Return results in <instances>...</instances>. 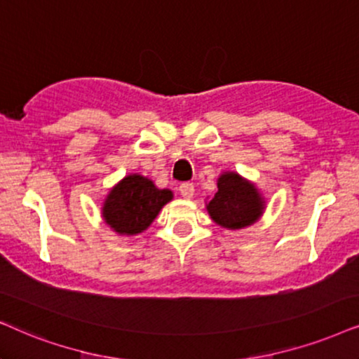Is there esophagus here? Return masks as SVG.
I'll return each instance as SVG.
<instances>
[{
	"label": "esophagus",
	"mask_w": 359,
	"mask_h": 359,
	"mask_svg": "<svg viewBox=\"0 0 359 359\" xmlns=\"http://www.w3.org/2000/svg\"><path fill=\"white\" fill-rule=\"evenodd\" d=\"M179 190H180V195H182L184 198H192V197H194V194H195L194 184H190V182H184V184H180Z\"/></svg>",
	"instance_id": "obj_1"
}]
</instances>
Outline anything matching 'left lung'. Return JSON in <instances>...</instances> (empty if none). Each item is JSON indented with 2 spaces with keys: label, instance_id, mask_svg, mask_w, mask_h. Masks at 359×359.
Here are the masks:
<instances>
[{
  "label": "left lung",
  "instance_id": "8db88e82",
  "mask_svg": "<svg viewBox=\"0 0 359 359\" xmlns=\"http://www.w3.org/2000/svg\"><path fill=\"white\" fill-rule=\"evenodd\" d=\"M210 219L226 230L247 229L260 220L266 201L258 187L238 172H222L217 179V192L205 202Z\"/></svg>",
  "mask_w": 359,
  "mask_h": 359
}]
</instances>
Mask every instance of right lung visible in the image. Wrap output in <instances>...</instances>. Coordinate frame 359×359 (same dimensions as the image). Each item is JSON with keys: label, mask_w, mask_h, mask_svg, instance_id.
Listing matches in <instances>:
<instances>
[{"label": "right lung", "mask_w": 359, "mask_h": 359, "mask_svg": "<svg viewBox=\"0 0 359 359\" xmlns=\"http://www.w3.org/2000/svg\"><path fill=\"white\" fill-rule=\"evenodd\" d=\"M172 198V190L158 189L149 177L129 174L109 189L102 201L101 215L112 232L122 237H135L146 232Z\"/></svg>", "instance_id": "right-lung-1"}]
</instances>
